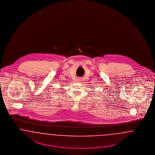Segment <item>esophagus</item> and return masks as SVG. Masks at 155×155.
<instances>
[{
	"mask_svg": "<svg viewBox=\"0 0 155 155\" xmlns=\"http://www.w3.org/2000/svg\"><path fill=\"white\" fill-rule=\"evenodd\" d=\"M78 81L79 82H80L81 81V78H78Z\"/></svg>",
	"mask_w": 155,
	"mask_h": 155,
	"instance_id": "1",
	"label": "esophagus"
}]
</instances>
